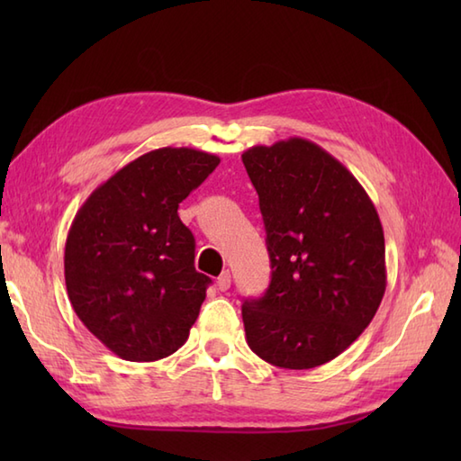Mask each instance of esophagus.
Returning a JSON list of instances; mask_svg holds the SVG:
<instances>
[{
	"label": "esophagus",
	"mask_w": 461,
	"mask_h": 461,
	"mask_svg": "<svg viewBox=\"0 0 461 461\" xmlns=\"http://www.w3.org/2000/svg\"><path fill=\"white\" fill-rule=\"evenodd\" d=\"M230 285H231V276H230V271H223L221 276L218 277V289H220V291H228V289H230Z\"/></svg>",
	"instance_id": "1"
}]
</instances>
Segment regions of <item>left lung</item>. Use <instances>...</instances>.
Masks as SVG:
<instances>
[{
	"label": "left lung",
	"instance_id": "8db88e82",
	"mask_svg": "<svg viewBox=\"0 0 461 461\" xmlns=\"http://www.w3.org/2000/svg\"><path fill=\"white\" fill-rule=\"evenodd\" d=\"M241 160L271 261L266 295L241 307L248 345L279 368L321 366L362 335L384 297L378 212L347 166L307 139L251 146Z\"/></svg>",
	"mask_w": 461,
	"mask_h": 461
}]
</instances>
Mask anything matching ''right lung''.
Instances as JSON below:
<instances>
[{
  "instance_id": "right-lung-1",
  "label": "right lung",
  "mask_w": 461,
  "mask_h": 461,
  "mask_svg": "<svg viewBox=\"0 0 461 461\" xmlns=\"http://www.w3.org/2000/svg\"><path fill=\"white\" fill-rule=\"evenodd\" d=\"M220 164L194 149L150 150L103 182L65 243V285L83 325L132 362L170 357L188 340L210 277L178 203Z\"/></svg>"
}]
</instances>
